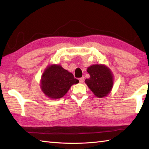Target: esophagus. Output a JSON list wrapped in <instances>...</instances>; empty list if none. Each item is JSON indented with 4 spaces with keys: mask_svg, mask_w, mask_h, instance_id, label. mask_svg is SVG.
<instances>
[{
    "mask_svg": "<svg viewBox=\"0 0 149 149\" xmlns=\"http://www.w3.org/2000/svg\"><path fill=\"white\" fill-rule=\"evenodd\" d=\"M84 81V77H81V78L79 79V83H83Z\"/></svg>",
    "mask_w": 149,
    "mask_h": 149,
    "instance_id": "34e87169",
    "label": "esophagus"
}]
</instances>
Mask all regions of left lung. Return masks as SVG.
<instances>
[{
	"label": "left lung",
	"instance_id": "obj_1",
	"mask_svg": "<svg viewBox=\"0 0 149 149\" xmlns=\"http://www.w3.org/2000/svg\"><path fill=\"white\" fill-rule=\"evenodd\" d=\"M90 74L85 83L98 98L105 97L111 91L113 86V74L105 65H93L87 68Z\"/></svg>",
	"mask_w": 149,
	"mask_h": 149
}]
</instances>
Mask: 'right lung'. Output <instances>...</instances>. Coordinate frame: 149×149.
I'll list each match as a JSON object with an SVG mask.
<instances>
[{
    "mask_svg": "<svg viewBox=\"0 0 149 149\" xmlns=\"http://www.w3.org/2000/svg\"><path fill=\"white\" fill-rule=\"evenodd\" d=\"M72 73L60 65H50L44 70L40 80V88L45 96L51 99H61L73 84H77Z\"/></svg>",
    "mask_w": 149,
    "mask_h": 149,
    "instance_id": "1",
    "label": "right lung"
}]
</instances>
